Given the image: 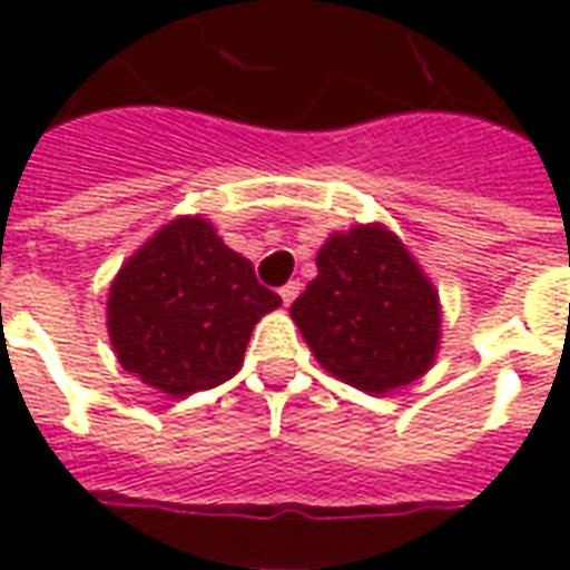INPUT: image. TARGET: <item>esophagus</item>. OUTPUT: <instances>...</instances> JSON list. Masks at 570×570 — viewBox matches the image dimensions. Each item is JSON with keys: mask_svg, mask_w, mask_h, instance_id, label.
<instances>
[{"mask_svg": "<svg viewBox=\"0 0 570 570\" xmlns=\"http://www.w3.org/2000/svg\"><path fill=\"white\" fill-rule=\"evenodd\" d=\"M298 293H302V284H298V281H289L286 286H281V298H284V305H293Z\"/></svg>", "mask_w": 570, "mask_h": 570, "instance_id": "esophagus-1", "label": "esophagus"}]
</instances>
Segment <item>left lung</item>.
<instances>
[{
  "mask_svg": "<svg viewBox=\"0 0 570 570\" xmlns=\"http://www.w3.org/2000/svg\"><path fill=\"white\" fill-rule=\"evenodd\" d=\"M289 314L323 370L366 394L421 379L440 347V296L384 225L335 232Z\"/></svg>",
  "mask_w": 570,
  "mask_h": 570,
  "instance_id": "8db88e82",
  "label": "left lung"
}]
</instances>
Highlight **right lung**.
<instances>
[{"label":"right lung","instance_id":"obj_1","mask_svg":"<svg viewBox=\"0 0 570 570\" xmlns=\"http://www.w3.org/2000/svg\"><path fill=\"white\" fill-rule=\"evenodd\" d=\"M281 305L253 262L207 219L179 216L149 237L112 281L106 323L118 363L142 384L188 396L228 382L253 326Z\"/></svg>","mask_w":570,"mask_h":570}]
</instances>
